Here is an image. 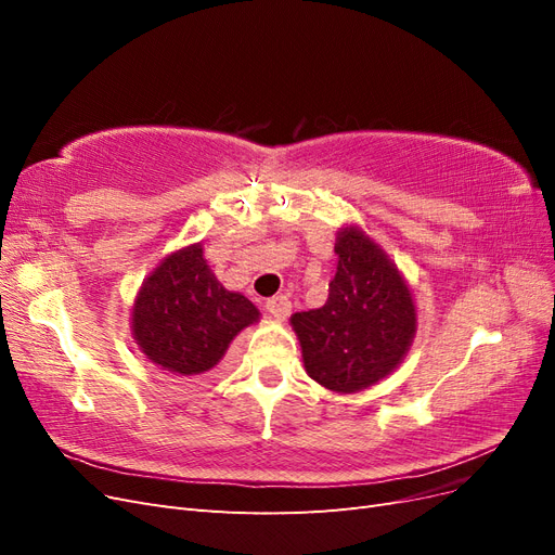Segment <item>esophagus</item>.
I'll use <instances>...</instances> for the list:
<instances>
[{
  "mask_svg": "<svg viewBox=\"0 0 555 555\" xmlns=\"http://www.w3.org/2000/svg\"><path fill=\"white\" fill-rule=\"evenodd\" d=\"M266 310L278 319H284L292 312V300H289V296H284V294L273 296V298L266 300Z\"/></svg>",
  "mask_w": 555,
  "mask_h": 555,
  "instance_id": "1",
  "label": "esophagus"
}]
</instances>
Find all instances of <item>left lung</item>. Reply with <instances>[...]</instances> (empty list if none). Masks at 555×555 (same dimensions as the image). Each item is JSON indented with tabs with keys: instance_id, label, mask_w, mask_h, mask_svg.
<instances>
[{
	"instance_id": "left-lung-1",
	"label": "left lung",
	"mask_w": 555,
	"mask_h": 555,
	"mask_svg": "<svg viewBox=\"0 0 555 555\" xmlns=\"http://www.w3.org/2000/svg\"><path fill=\"white\" fill-rule=\"evenodd\" d=\"M335 255L326 304L296 312L292 326L308 375L331 391L354 393L384 379L408 354L416 312L398 268L363 231H338Z\"/></svg>"
}]
</instances>
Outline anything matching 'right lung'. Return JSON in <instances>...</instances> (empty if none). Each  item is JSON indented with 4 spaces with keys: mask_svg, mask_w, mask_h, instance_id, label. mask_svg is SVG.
Listing matches in <instances>:
<instances>
[{
    "mask_svg": "<svg viewBox=\"0 0 555 555\" xmlns=\"http://www.w3.org/2000/svg\"><path fill=\"white\" fill-rule=\"evenodd\" d=\"M259 319V310L227 292L192 245L166 257L150 275L131 314L143 354L173 375H204L220 363L229 343Z\"/></svg>",
    "mask_w": 555,
    "mask_h": 555,
    "instance_id": "add662e5",
    "label": "right lung"
}]
</instances>
